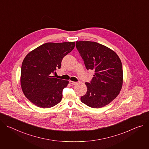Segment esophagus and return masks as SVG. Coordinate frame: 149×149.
Wrapping results in <instances>:
<instances>
[{
	"instance_id": "34e87169",
	"label": "esophagus",
	"mask_w": 149,
	"mask_h": 149,
	"mask_svg": "<svg viewBox=\"0 0 149 149\" xmlns=\"http://www.w3.org/2000/svg\"><path fill=\"white\" fill-rule=\"evenodd\" d=\"M70 84L71 85H76L77 84V82H75V81H70Z\"/></svg>"
}]
</instances>
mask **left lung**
<instances>
[{
	"instance_id": "left-lung-1",
	"label": "left lung",
	"mask_w": 149,
	"mask_h": 149,
	"mask_svg": "<svg viewBox=\"0 0 149 149\" xmlns=\"http://www.w3.org/2000/svg\"><path fill=\"white\" fill-rule=\"evenodd\" d=\"M76 47L86 68L94 71L90 83L86 82L87 93L81 101L92 108L108 105L119 94L123 82L122 63L110 48L91 41H77Z\"/></svg>"
}]
</instances>
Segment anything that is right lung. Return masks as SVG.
I'll return each mask as SVG.
<instances>
[{
    "label": "right lung",
    "mask_w": 149,
    "mask_h": 149,
    "mask_svg": "<svg viewBox=\"0 0 149 149\" xmlns=\"http://www.w3.org/2000/svg\"><path fill=\"white\" fill-rule=\"evenodd\" d=\"M75 47V42H48L29 52L20 73V86L25 97L38 107L47 109L58 104L68 81L54 78L61 61Z\"/></svg>",
    "instance_id": "1"
}]
</instances>
